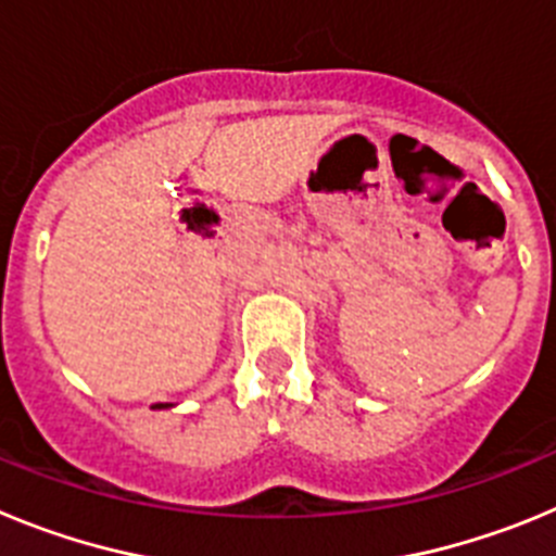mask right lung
I'll return each instance as SVG.
<instances>
[{
  "instance_id": "obj_1",
  "label": "right lung",
  "mask_w": 556,
  "mask_h": 556,
  "mask_svg": "<svg viewBox=\"0 0 556 556\" xmlns=\"http://www.w3.org/2000/svg\"><path fill=\"white\" fill-rule=\"evenodd\" d=\"M159 409H164V404H159Z\"/></svg>"
}]
</instances>
